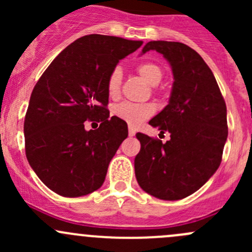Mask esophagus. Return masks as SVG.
<instances>
[{"mask_svg": "<svg viewBox=\"0 0 252 252\" xmlns=\"http://www.w3.org/2000/svg\"><path fill=\"white\" fill-rule=\"evenodd\" d=\"M128 134H129V136H134V135H135V134H136L135 128H133V126H129Z\"/></svg>", "mask_w": 252, "mask_h": 252, "instance_id": "34e87169", "label": "esophagus"}]
</instances>
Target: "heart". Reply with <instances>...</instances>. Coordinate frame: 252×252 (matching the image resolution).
Masks as SVG:
<instances>
[{"label":"heart","instance_id":"obj_1","mask_svg":"<svg viewBox=\"0 0 252 252\" xmlns=\"http://www.w3.org/2000/svg\"><path fill=\"white\" fill-rule=\"evenodd\" d=\"M136 70L140 74V77L145 79L150 85H158L163 78V70L156 63H142V64L138 65ZM122 78H123V74H122V70L119 68H114L111 72L107 80V91L111 97H117L121 93ZM154 111V106L150 105V103L122 102L114 107L113 113L119 119L126 122L129 126H135L146 121L147 118H150Z\"/></svg>","mask_w":252,"mask_h":252}]
</instances>
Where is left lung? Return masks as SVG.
I'll return each instance as SVG.
<instances>
[{"label":"left lung","instance_id":"left-lung-1","mask_svg":"<svg viewBox=\"0 0 252 252\" xmlns=\"http://www.w3.org/2000/svg\"><path fill=\"white\" fill-rule=\"evenodd\" d=\"M163 55L173 72L168 105L149 122L171 140L163 144L136 134L140 152L134 159L135 177L144 191L161 200H180L194 194L215 174L227 141V107L201 56L174 41H150L141 53Z\"/></svg>","mask_w":252,"mask_h":252}]
</instances>
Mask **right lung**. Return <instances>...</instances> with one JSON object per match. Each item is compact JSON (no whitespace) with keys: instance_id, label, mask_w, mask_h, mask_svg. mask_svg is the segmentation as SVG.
<instances>
[{"instance_id":"add662e5","label":"right lung","mask_w":252,"mask_h":252,"mask_svg":"<svg viewBox=\"0 0 252 252\" xmlns=\"http://www.w3.org/2000/svg\"><path fill=\"white\" fill-rule=\"evenodd\" d=\"M142 41L85 35L52 61L30 96L24 121L25 155L42 183L65 197L95 191L128 136L126 123L110 118L107 80L118 62ZM100 122L86 131L85 120Z\"/></svg>"}]
</instances>
